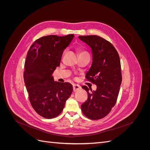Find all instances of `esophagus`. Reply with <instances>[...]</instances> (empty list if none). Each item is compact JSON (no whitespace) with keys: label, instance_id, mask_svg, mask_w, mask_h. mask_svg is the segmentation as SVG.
Segmentation results:
<instances>
[{"label":"esophagus","instance_id":"34e87169","mask_svg":"<svg viewBox=\"0 0 150 150\" xmlns=\"http://www.w3.org/2000/svg\"><path fill=\"white\" fill-rule=\"evenodd\" d=\"M81 86L78 84H73V91L74 92H76L79 91V89H81Z\"/></svg>","mask_w":150,"mask_h":150}]
</instances>
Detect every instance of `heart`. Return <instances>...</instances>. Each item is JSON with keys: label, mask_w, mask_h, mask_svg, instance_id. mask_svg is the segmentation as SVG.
<instances>
[{"label": "heart", "mask_w": 150, "mask_h": 150, "mask_svg": "<svg viewBox=\"0 0 150 150\" xmlns=\"http://www.w3.org/2000/svg\"><path fill=\"white\" fill-rule=\"evenodd\" d=\"M88 54V53L85 51H79V54Z\"/></svg>", "instance_id": "heart-1"}]
</instances>
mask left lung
I'll return each mask as SVG.
<instances>
[{"label": "left lung", "instance_id": "left-lung-1", "mask_svg": "<svg viewBox=\"0 0 150 150\" xmlns=\"http://www.w3.org/2000/svg\"><path fill=\"white\" fill-rule=\"evenodd\" d=\"M79 39L91 51L92 64L86 75L97 86L92 93L87 86L82 87L88 98L81 110L88 118L97 120L108 115L116 104L122 81L120 56L110 42L98 35H80Z\"/></svg>", "mask_w": 150, "mask_h": 150}]
</instances>
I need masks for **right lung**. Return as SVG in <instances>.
Segmentation results:
<instances>
[{"mask_svg":"<svg viewBox=\"0 0 150 150\" xmlns=\"http://www.w3.org/2000/svg\"><path fill=\"white\" fill-rule=\"evenodd\" d=\"M74 37L44 36L36 40L27 54L24 79L29 101L36 112L45 118L59 115L73 90L69 83L54 81L52 73Z\"/></svg>","mask_w":150,"mask_h":150,"instance_id":"1","label":"right lung"}]
</instances>
